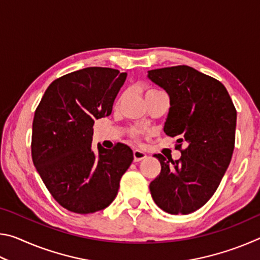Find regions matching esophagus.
I'll use <instances>...</instances> for the list:
<instances>
[{"label": "esophagus", "mask_w": 260, "mask_h": 260, "mask_svg": "<svg viewBox=\"0 0 260 260\" xmlns=\"http://www.w3.org/2000/svg\"><path fill=\"white\" fill-rule=\"evenodd\" d=\"M133 156H134V161H140L144 159V158H147V153L142 150L136 149V150L133 151Z\"/></svg>", "instance_id": "1"}]
</instances>
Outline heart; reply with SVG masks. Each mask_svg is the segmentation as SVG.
I'll return each instance as SVG.
<instances>
[{
  "mask_svg": "<svg viewBox=\"0 0 260 260\" xmlns=\"http://www.w3.org/2000/svg\"><path fill=\"white\" fill-rule=\"evenodd\" d=\"M150 91H156V90H150ZM139 135H140V132H139V131H136V129H131V136H132V138L138 139V138H139Z\"/></svg>",
  "mask_w": 260,
  "mask_h": 260,
  "instance_id": "1",
  "label": "heart"
}]
</instances>
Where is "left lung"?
<instances>
[{"label":"left lung","instance_id":"left-lung-1","mask_svg":"<svg viewBox=\"0 0 260 260\" xmlns=\"http://www.w3.org/2000/svg\"><path fill=\"white\" fill-rule=\"evenodd\" d=\"M148 78L170 96L164 132L181 151L178 160L153 155L161 170L149 186L151 196L167 213H191L213 196L230 165L236 109L221 82L187 65L150 70Z\"/></svg>","mask_w":260,"mask_h":260}]
</instances>
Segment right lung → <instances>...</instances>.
<instances>
[{
	"label": "right lung",
	"mask_w": 260,
	"mask_h": 260,
	"mask_svg": "<svg viewBox=\"0 0 260 260\" xmlns=\"http://www.w3.org/2000/svg\"><path fill=\"white\" fill-rule=\"evenodd\" d=\"M127 73L86 68L56 79L34 113L32 159L58 204L74 213L103 210L116 199L119 182L133 161L124 143L91 148L96 119L110 116Z\"/></svg>",
	"instance_id": "add662e5"
}]
</instances>
